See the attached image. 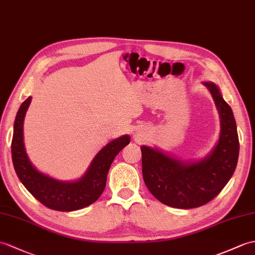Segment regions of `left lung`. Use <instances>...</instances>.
Masks as SVG:
<instances>
[{
    "mask_svg": "<svg viewBox=\"0 0 255 255\" xmlns=\"http://www.w3.org/2000/svg\"><path fill=\"white\" fill-rule=\"evenodd\" d=\"M221 117V135L209 156L183 163L161 151L141 146L142 175L154 197L171 208L194 209L214 199L232 178L239 156V139L233 111L218 88L204 82Z\"/></svg>",
    "mask_w": 255,
    "mask_h": 255,
    "instance_id": "obj_1",
    "label": "left lung"
}]
</instances>
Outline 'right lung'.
Returning a JSON list of instances; mask_svg holds the SVG:
<instances>
[{
	"mask_svg": "<svg viewBox=\"0 0 255 255\" xmlns=\"http://www.w3.org/2000/svg\"><path fill=\"white\" fill-rule=\"evenodd\" d=\"M31 97L25 100L17 112L11 140V158L19 180L39 202L46 208L61 212L84 209L92 204L104 191L108 173L115 156L129 144L128 135L111 141L101 150L84 177L75 182L58 181L35 169L23 146L22 125Z\"/></svg>",
	"mask_w": 255,
	"mask_h": 255,
	"instance_id": "1",
	"label": "right lung"
}]
</instances>
